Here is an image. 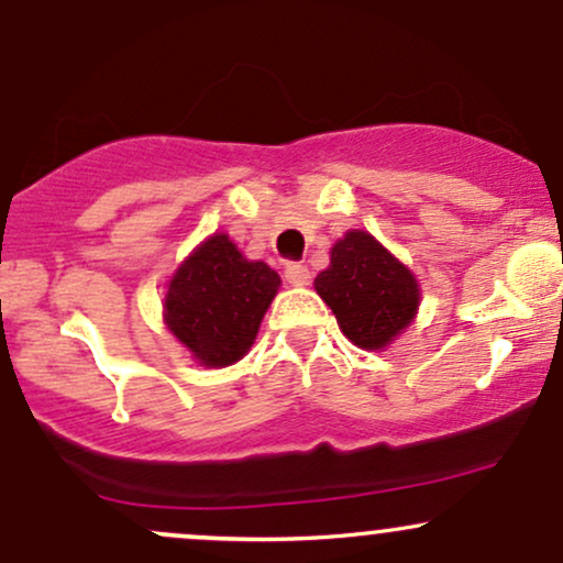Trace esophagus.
I'll use <instances>...</instances> for the list:
<instances>
[{"mask_svg":"<svg viewBox=\"0 0 563 563\" xmlns=\"http://www.w3.org/2000/svg\"><path fill=\"white\" fill-rule=\"evenodd\" d=\"M283 275H286L290 286H309V280H312V275H309V269L303 264H288Z\"/></svg>","mask_w":563,"mask_h":563,"instance_id":"esophagus-1","label":"esophagus"}]
</instances>
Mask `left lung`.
Instances as JSON below:
<instances>
[{
	"instance_id": "8db88e82",
	"label": "left lung",
	"mask_w": 563,
	"mask_h": 563,
	"mask_svg": "<svg viewBox=\"0 0 563 563\" xmlns=\"http://www.w3.org/2000/svg\"><path fill=\"white\" fill-rule=\"evenodd\" d=\"M314 290L333 309L341 333L367 352L389 346L421 307L416 275L365 230H346L333 243Z\"/></svg>"
}]
</instances>
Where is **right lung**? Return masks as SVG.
Here are the masks:
<instances>
[{
    "mask_svg": "<svg viewBox=\"0 0 563 563\" xmlns=\"http://www.w3.org/2000/svg\"><path fill=\"white\" fill-rule=\"evenodd\" d=\"M280 275L245 260L228 232L198 243L166 283L164 325L203 367L235 365L254 346Z\"/></svg>",
    "mask_w": 563,
    "mask_h": 563,
    "instance_id": "obj_1",
    "label": "right lung"
}]
</instances>
